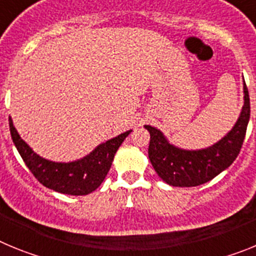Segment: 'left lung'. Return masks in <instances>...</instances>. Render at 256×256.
Listing matches in <instances>:
<instances>
[{
	"label": "left lung",
	"mask_w": 256,
	"mask_h": 256,
	"mask_svg": "<svg viewBox=\"0 0 256 256\" xmlns=\"http://www.w3.org/2000/svg\"><path fill=\"white\" fill-rule=\"evenodd\" d=\"M250 119V97L244 82V106L232 130L216 144L201 150H184L172 144L162 130L144 126L150 133L148 159L165 183L174 187H195L206 183L236 160Z\"/></svg>",
	"instance_id": "left-lung-1"
}]
</instances>
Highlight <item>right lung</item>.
<instances>
[{"mask_svg":"<svg viewBox=\"0 0 256 256\" xmlns=\"http://www.w3.org/2000/svg\"><path fill=\"white\" fill-rule=\"evenodd\" d=\"M10 133L15 148L19 151L29 170L44 187L60 194L73 196L88 195L100 187L108 176L115 152L132 130H126L114 138L98 144L84 158L69 162L47 160L34 151L20 137L12 119L8 118Z\"/></svg>","mask_w":256,"mask_h":256,"instance_id":"add662e5","label":"right lung"}]
</instances>
